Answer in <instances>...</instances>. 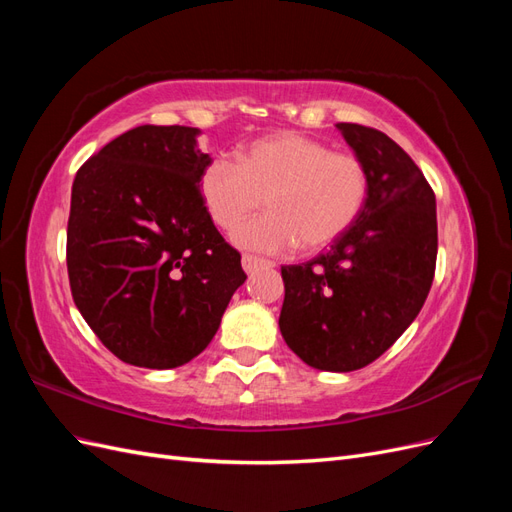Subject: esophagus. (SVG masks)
<instances>
[{
	"label": "esophagus",
	"mask_w": 512,
	"mask_h": 512,
	"mask_svg": "<svg viewBox=\"0 0 512 512\" xmlns=\"http://www.w3.org/2000/svg\"><path fill=\"white\" fill-rule=\"evenodd\" d=\"M241 265H243V271H245V273H252V271H256L260 265H267V260H262V258L252 256V254H243Z\"/></svg>",
	"instance_id": "34e87169"
}]
</instances>
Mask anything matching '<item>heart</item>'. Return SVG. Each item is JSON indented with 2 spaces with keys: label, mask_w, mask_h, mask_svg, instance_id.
I'll list each match as a JSON object with an SVG mask.
<instances>
[{
  "label": "heart",
  "mask_w": 512,
  "mask_h": 512,
  "mask_svg": "<svg viewBox=\"0 0 512 512\" xmlns=\"http://www.w3.org/2000/svg\"><path fill=\"white\" fill-rule=\"evenodd\" d=\"M209 218L232 230L266 196L270 213L235 230L237 245L258 252L303 250L335 241L359 218L369 190L365 164L312 136L275 132L205 166L198 181Z\"/></svg>",
  "instance_id": "1"
}]
</instances>
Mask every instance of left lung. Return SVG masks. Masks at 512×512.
<instances>
[{"label": "left lung", "instance_id": "left-lung-1", "mask_svg": "<svg viewBox=\"0 0 512 512\" xmlns=\"http://www.w3.org/2000/svg\"><path fill=\"white\" fill-rule=\"evenodd\" d=\"M369 175L365 205L327 252L282 267L280 331L303 363L354 371L376 361L421 312L438 256L436 196L393 138L337 123Z\"/></svg>", "mask_w": 512, "mask_h": 512}]
</instances>
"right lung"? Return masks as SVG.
<instances>
[{"label":"right lung","mask_w":512,"mask_h":512,"mask_svg":"<svg viewBox=\"0 0 512 512\" xmlns=\"http://www.w3.org/2000/svg\"><path fill=\"white\" fill-rule=\"evenodd\" d=\"M198 134L138 126L104 145L72 183L74 303L100 342L136 367L190 363L247 277L200 198V173L213 160Z\"/></svg>","instance_id":"1"}]
</instances>
